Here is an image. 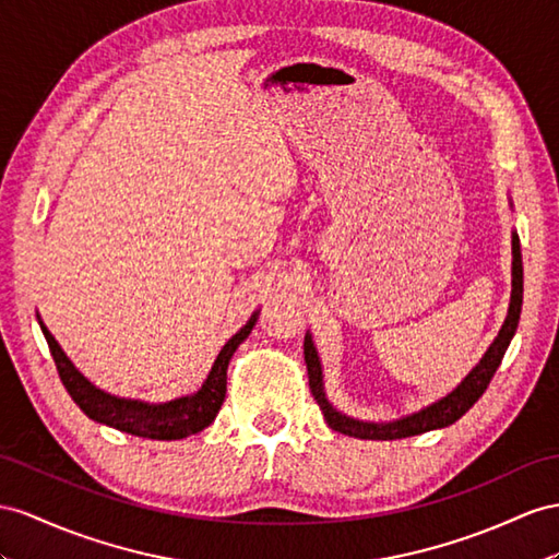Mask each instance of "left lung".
<instances>
[{
	"label": "left lung",
	"mask_w": 559,
	"mask_h": 559,
	"mask_svg": "<svg viewBox=\"0 0 559 559\" xmlns=\"http://www.w3.org/2000/svg\"><path fill=\"white\" fill-rule=\"evenodd\" d=\"M522 252H520V238L518 234H512V295H510V307H508V317L503 328L498 331V337L491 342V347L486 349L481 356V361L469 370L467 378L457 384V388L447 394L439 402L429 404L420 408L418 413H411V416H404L399 420L390 423H366V420H356L340 413L331 402H328L325 390H323V370L319 361V352L313 347L311 335H305V361H307V373H309V390L317 399V404L323 411V418L328 427H333L340 435H349L356 439H406V437H416L423 432H429V429H441L449 427L455 420H461L465 413L477 404V399L489 388V382L493 373L498 370L500 361H503V354L510 345V340L518 331L520 323V311H522Z\"/></svg>",
	"instance_id": "left-lung-1"
}]
</instances>
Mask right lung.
Wrapping results in <instances>:
<instances>
[{"label":"right lung","instance_id":"add662e5","mask_svg":"<svg viewBox=\"0 0 559 559\" xmlns=\"http://www.w3.org/2000/svg\"><path fill=\"white\" fill-rule=\"evenodd\" d=\"M257 313L260 311H254L250 321L222 347L219 356L214 359L207 380L203 382V388L193 394L171 399V402H163V404H148V402H139V399H124V396H116L98 390L96 384H92L87 378H84L75 368V364L68 359L59 342L53 340V335L47 331V325L41 323V319H39V328L47 337V345L53 356V364H56V370H59L63 388L68 390L70 396H73V402L82 408L84 416L96 423H104L108 427H116L127 435L171 441V439H183V437L203 432V429L217 418L226 396L228 361H231V356L238 349L240 342L250 335V331L257 323Z\"/></svg>","mask_w":559,"mask_h":559}]
</instances>
